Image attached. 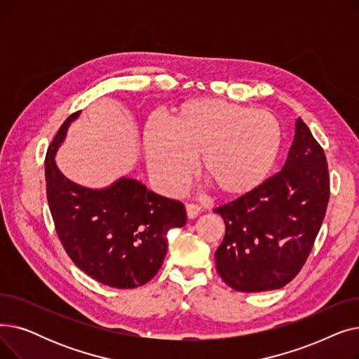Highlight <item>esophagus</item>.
<instances>
[{"instance_id":"1","label":"esophagus","mask_w":359,"mask_h":359,"mask_svg":"<svg viewBox=\"0 0 359 359\" xmlns=\"http://www.w3.org/2000/svg\"><path fill=\"white\" fill-rule=\"evenodd\" d=\"M184 210H186V215H187V218H189V219L196 218L199 215V212H201L199 206L198 205H192V203H187L184 206Z\"/></svg>"}]
</instances>
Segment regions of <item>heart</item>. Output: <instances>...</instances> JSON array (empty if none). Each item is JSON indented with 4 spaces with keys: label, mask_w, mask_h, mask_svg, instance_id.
I'll return each mask as SVG.
<instances>
[{
    "label": "heart",
    "mask_w": 359,
    "mask_h": 359,
    "mask_svg": "<svg viewBox=\"0 0 359 359\" xmlns=\"http://www.w3.org/2000/svg\"><path fill=\"white\" fill-rule=\"evenodd\" d=\"M280 147L272 113L217 99L182 104L170 126L151 121L144 149L151 172L167 192H179L199 156V173L222 196H241L257 187Z\"/></svg>",
    "instance_id": "b5f03b06"
}]
</instances>
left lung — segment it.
Returning <instances> with one entry per match:
<instances>
[{
	"instance_id": "1",
	"label": "left lung",
	"mask_w": 359,
	"mask_h": 359,
	"mask_svg": "<svg viewBox=\"0 0 359 359\" xmlns=\"http://www.w3.org/2000/svg\"><path fill=\"white\" fill-rule=\"evenodd\" d=\"M330 180L325 151L297 119L280 172L214 210L225 222L217 272L236 291L285 287L303 268L326 215Z\"/></svg>"
}]
</instances>
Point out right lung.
I'll return each mask as SVG.
<instances>
[{
  "instance_id": "add662e5",
  "label": "right lung",
  "mask_w": 359,
  "mask_h": 359,
  "mask_svg": "<svg viewBox=\"0 0 359 359\" xmlns=\"http://www.w3.org/2000/svg\"><path fill=\"white\" fill-rule=\"evenodd\" d=\"M72 113L56 132L45 158L46 196L55 230L71 260L84 273L113 288H137L153 279L167 253L168 230L183 227L182 202L160 196L122 177L106 189L67 179L55 164Z\"/></svg>"
}]
</instances>
